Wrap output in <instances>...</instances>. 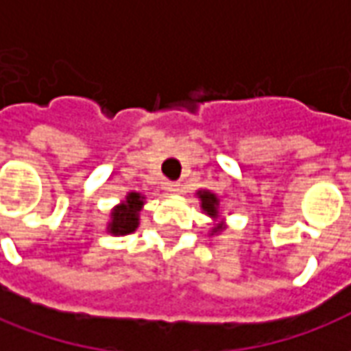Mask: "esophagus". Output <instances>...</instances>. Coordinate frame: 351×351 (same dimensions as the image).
Listing matches in <instances>:
<instances>
[{"instance_id":"esophagus-1","label":"esophagus","mask_w":351,"mask_h":351,"mask_svg":"<svg viewBox=\"0 0 351 351\" xmlns=\"http://www.w3.org/2000/svg\"><path fill=\"white\" fill-rule=\"evenodd\" d=\"M165 190H167L171 195H175V193H178V191H180V184L167 182V184H165Z\"/></svg>"}]
</instances>
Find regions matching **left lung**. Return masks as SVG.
<instances>
[{
  "label": "left lung",
  "instance_id": "left-lung-1",
  "mask_svg": "<svg viewBox=\"0 0 351 351\" xmlns=\"http://www.w3.org/2000/svg\"><path fill=\"white\" fill-rule=\"evenodd\" d=\"M197 197L201 201V210L214 220V228L210 229V235H218L223 231L226 223L220 221V199L210 190H199Z\"/></svg>",
  "mask_w": 351,
  "mask_h": 351
}]
</instances>
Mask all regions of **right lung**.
Returning a JSON list of instances; mask_svg holds the SVG:
<instances>
[{"mask_svg": "<svg viewBox=\"0 0 351 351\" xmlns=\"http://www.w3.org/2000/svg\"><path fill=\"white\" fill-rule=\"evenodd\" d=\"M146 197L137 191H130L123 201L110 210V220L107 223V233L114 237L130 235L138 228V214L145 206Z\"/></svg>", "mask_w": 351, "mask_h": 351, "instance_id": "1", "label": "right lung"}]
</instances>
